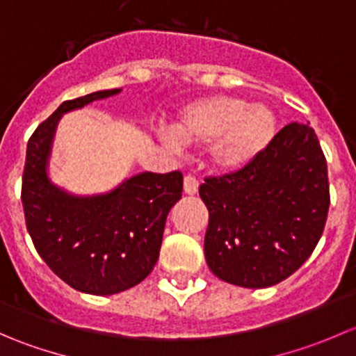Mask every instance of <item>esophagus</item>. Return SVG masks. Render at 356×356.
<instances>
[{
	"instance_id": "esophagus-1",
	"label": "esophagus",
	"mask_w": 356,
	"mask_h": 356,
	"mask_svg": "<svg viewBox=\"0 0 356 356\" xmlns=\"http://www.w3.org/2000/svg\"><path fill=\"white\" fill-rule=\"evenodd\" d=\"M200 188V182L195 175H186L184 177V193L186 195H196Z\"/></svg>"
}]
</instances>
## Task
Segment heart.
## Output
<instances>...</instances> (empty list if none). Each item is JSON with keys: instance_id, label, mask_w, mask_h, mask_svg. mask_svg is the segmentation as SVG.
I'll use <instances>...</instances> for the list:
<instances>
[{"instance_id": "b5f03b06", "label": "heart", "mask_w": 356, "mask_h": 356, "mask_svg": "<svg viewBox=\"0 0 356 356\" xmlns=\"http://www.w3.org/2000/svg\"><path fill=\"white\" fill-rule=\"evenodd\" d=\"M275 134V117L267 106L248 105L234 96H208L193 102L179 115L174 131L161 139L175 148L177 143L210 146L211 163L224 172H236L253 163L267 149Z\"/></svg>"}]
</instances>
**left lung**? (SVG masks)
<instances>
[{"label": "left lung", "instance_id": "1", "mask_svg": "<svg viewBox=\"0 0 356 356\" xmlns=\"http://www.w3.org/2000/svg\"><path fill=\"white\" fill-rule=\"evenodd\" d=\"M200 196L210 270L241 288L284 281L308 260L327 220V161L317 134L291 122L253 163L204 179Z\"/></svg>", "mask_w": 356, "mask_h": 356}]
</instances>
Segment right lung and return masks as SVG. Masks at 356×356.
Wrapping results in <instances>:
<instances>
[{"label": "right lung", "mask_w": 356, "mask_h": 356, "mask_svg": "<svg viewBox=\"0 0 356 356\" xmlns=\"http://www.w3.org/2000/svg\"><path fill=\"white\" fill-rule=\"evenodd\" d=\"M120 89L63 102L27 143L22 175L25 225L48 267L74 289L115 294L148 277L160 254L170 208L182 196V174L143 172L102 196L77 198L46 174L53 134L62 113L108 98Z\"/></svg>", "instance_id": "1"}]
</instances>
